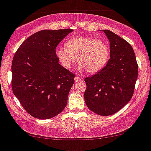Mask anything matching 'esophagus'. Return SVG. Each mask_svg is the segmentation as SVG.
<instances>
[{
    "label": "esophagus",
    "mask_w": 151,
    "mask_h": 151,
    "mask_svg": "<svg viewBox=\"0 0 151 151\" xmlns=\"http://www.w3.org/2000/svg\"><path fill=\"white\" fill-rule=\"evenodd\" d=\"M81 80H82V79L80 78L78 76H76V77H74V81H75V82H80Z\"/></svg>",
    "instance_id": "1"
}]
</instances>
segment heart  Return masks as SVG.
<instances>
[{"label": "heart", "instance_id": "b5f03b06", "mask_svg": "<svg viewBox=\"0 0 151 151\" xmlns=\"http://www.w3.org/2000/svg\"><path fill=\"white\" fill-rule=\"evenodd\" d=\"M55 55L66 69H71L77 58L80 63L79 70H87L90 74H96L106 66L110 56V48L104 40L79 35L68 40L65 47H57Z\"/></svg>", "mask_w": 151, "mask_h": 151}]
</instances>
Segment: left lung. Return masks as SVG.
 I'll return each mask as SVG.
<instances>
[{
    "label": "left lung",
    "mask_w": 151,
    "mask_h": 151,
    "mask_svg": "<svg viewBox=\"0 0 151 151\" xmlns=\"http://www.w3.org/2000/svg\"><path fill=\"white\" fill-rule=\"evenodd\" d=\"M103 31L110 42V58L102 70L85 79L87 88L84 98L90 111L110 116L122 109L132 97L138 66L129 42L110 30Z\"/></svg>",
    "instance_id": "8db88e82"
}]
</instances>
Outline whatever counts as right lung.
<instances>
[{
    "label": "right lung",
    "instance_id": "obj_1",
    "mask_svg": "<svg viewBox=\"0 0 151 151\" xmlns=\"http://www.w3.org/2000/svg\"><path fill=\"white\" fill-rule=\"evenodd\" d=\"M72 31L41 30L25 40L14 55L13 93L35 118H53L66 107L75 75L60 64L55 48Z\"/></svg>",
    "mask_w": 151,
    "mask_h": 151
}]
</instances>
